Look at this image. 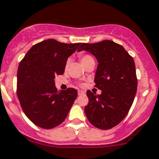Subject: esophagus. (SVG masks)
I'll list each match as a JSON object with an SVG mask.
<instances>
[{
  "mask_svg": "<svg viewBox=\"0 0 159 159\" xmlns=\"http://www.w3.org/2000/svg\"><path fill=\"white\" fill-rule=\"evenodd\" d=\"M78 95H83V94H84V91H81V90H79V91H78Z\"/></svg>",
  "mask_w": 159,
  "mask_h": 159,
  "instance_id": "esophagus-1",
  "label": "esophagus"
}]
</instances>
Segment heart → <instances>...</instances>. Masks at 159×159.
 Masks as SVG:
<instances>
[{
	"label": "heart",
	"instance_id": "obj_1",
	"mask_svg": "<svg viewBox=\"0 0 159 159\" xmlns=\"http://www.w3.org/2000/svg\"><path fill=\"white\" fill-rule=\"evenodd\" d=\"M79 57H80V60H81V63H82L83 65H84V63H86V62L89 61L94 60V58H93L91 55H89V54H81V55L79 56ZM69 63H70V60L69 59H68V60H67V61L65 62V68H68V65H69Z\"/></svg>",
	"mask_w": 159,
	"mask_h": 159
}]
</instances>
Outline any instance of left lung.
Here are the masks:
<instances>
[{
	"label": "left lung",
	"mask_w": 159,
	"mask_h": 159,
	"mask_svg": "<svg viewBox=\"0 0 159 159\" xmlns=\"http://www.w3.org/2000/svg\"><path fill=\"white\" fill-rule=\"evenodd\" d=\"M82 50L98 61L94 86L102 90L101 94L87 91L89 102L84 112L94 127L110 129L125 118L134 102L138 86L134 59L121 44L110 40L82 43L78 51Z\"/></svg>",
	"instance_id": "left-lung-1"
}]
</instances>
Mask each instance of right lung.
I'll list each match as a JSON object with an SVG mask.
<instances>
[{
  "label": "right lung",
  "instance_id": "obj_1",
  "mask_svg": "<svg viewBox=\"0 0 159 159\" xmlns=\"http://www.w3.org/2000/svg\"><path fill=\"white\" fill-rule=\"evenodd\" d=\"M81 44L45 40L34 44L19 64L17 98L26 116L40 128L61 124L78 96L72 88L57 91L54 78L63 75L68 57Z\"/></svg>",
  "mask_w": 159,
  "mask_h": 159
}]
</instances>
